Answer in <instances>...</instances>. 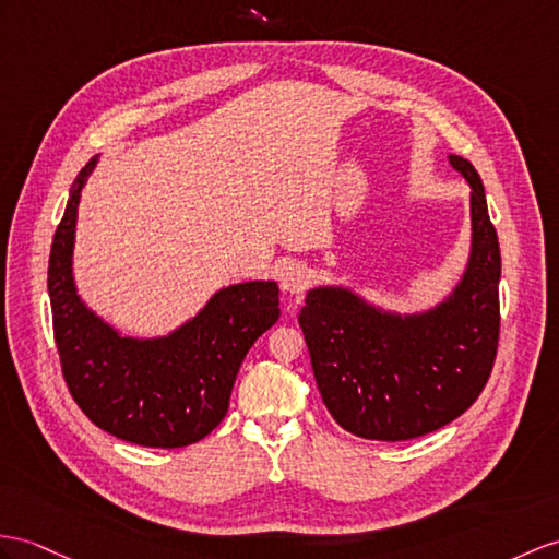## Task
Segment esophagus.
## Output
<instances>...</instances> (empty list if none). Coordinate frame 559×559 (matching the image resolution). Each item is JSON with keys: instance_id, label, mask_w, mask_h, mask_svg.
<instances>
[{"instance_id": "34e87169", "label": "esophagus", "mask_w": 559, "mask_h": 559, "mask_svg": "<svg viewBox=\"0 0 559 559\" xmlns=\"http://www.w3.org/2000/svg\"><path fill=\"white\" fill-rule=\"evenodd\" d=\"M310 270L301 261H292L282 267L280 272V284L287 294H301L310 284Z\"/></svg>"}]
</instances>
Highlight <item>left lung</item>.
<instances>
[{
    "instance_id": "1",
    "label": "left lung",
    "mask_w": 559,
    "mask_h": 559,
    "mask_svg": "<svg viewBox=\"0 0 559 559\" xmlns=\"http://www.w3.org/2000/svg\"><path fill=\"white\" fill-rule=\"evenodd\" d=\"M448 163L469 185V253L453 289L401 312L346 284H320L298 316L326 411L346 431L407 441L460 417L488 382L500 330V247L479 173Z\"/></svg>"
}]
</instances>
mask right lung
I'll list each match as a JSON object with an SVG mask.
<instances>
[{
    "label": "right lung",
    "mask_w": 559,
    "mask_h": 559,
    "mask_svg": "<svg viewBox=\"0 0 559 559\" xmlns=\"http://www.w3.org/2000/svg\"><path fill=\"white\" fill-rule=\"evenodd\" d=\"M97 163L99 154L78 173L49 253L53 338L68 391L94 425L122 441L197 443L221 425L241 360L280 320V287L275 280L229 284L158 336L118 330L85 304L73 275L78 206Z\"/></svg>",
    "instance_id": "add662e5"
}]
</instances>
